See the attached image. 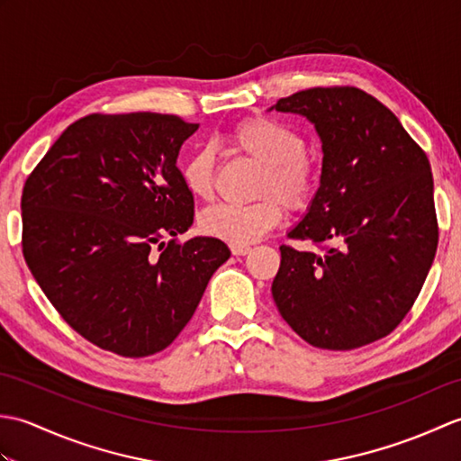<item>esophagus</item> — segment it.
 Masks as SVG:
<instances>
[{"instance_id": "esophagus-1", "label": "esophagus", "mask_w": 461, "mask_h": 461, "mask_svg": "<svg viewBox=\"0 0 461 461\" xmlns=\"http://www.w3.org/2000/svg\"><path fill=\"white\" fill-rule=\"evenodd\" d=\"M249 246H231V253L233 256H246V253H249Z\"/></svg>"}]
</instances>
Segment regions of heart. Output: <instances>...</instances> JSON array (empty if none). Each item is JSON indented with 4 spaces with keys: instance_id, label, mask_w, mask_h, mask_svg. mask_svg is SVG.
<instances>
[{
    "instance_id": "heart-1",
    "label": "heart",
    "mask_w": 461,
    "mask_h": 461,
    "mask_svg": "<svg viewBox=\"0 0 461 461\" xmlns=\"http://www.w3.org/2000/svg\"><path fill=\"white\" fill-rule=\"evenodd\" d=\"M228 144L241 158L259 166L253 185L259 200L246 205H212L200 215V230L231 246H248L279 225L281 203L291 212L307 208L317 192L319 162L295 129L271 116L240 121L230 131ZM180 176L195 200H210L215 184L212 150H194L182 162Z\"/></svg>"
}]
</instances>
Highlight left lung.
I'll return each instance as SVG.
<instances>
[{
    "label": "left lung",
    "instance_id": "obj_1",
    "mask_svg": "<svg viewBox=\"0 0 461 461\" xmlns=\"http://www.w3.org/2000/svg\"><path fill=\"white\" fill-rule=\"evenodd\" d=\"M305 114L322 140L321 185L281 246L273 301L309 345L352 350L390 335L438 249L426 152L388 106L357 86H312L273 106Z\"/></svg>",
    "mask_w": 461,
    "mask_h": 461
}]
</instances>
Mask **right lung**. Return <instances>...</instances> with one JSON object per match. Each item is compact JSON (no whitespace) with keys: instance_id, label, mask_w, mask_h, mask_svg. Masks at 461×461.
I'll use <instances>...</instances> for the list:
<instances>
[{"instance_id":"right-lung-1","label":"right lung","mask_w":461,"mask_h":461,"mask_svg":"<svg viewBox=\"0 0 461 461\" xmlns=\"http://www.w3.org/2000/svg\"><path fill=\"white\" fill-rule=\"evenodd\" d=\"M198 126L158 113L86 114L27 176V267L67 325L103 350L142 358L172 345L230 258L215 238H178L194 195L176 158Z\"/></svg>"}]
</instances>
